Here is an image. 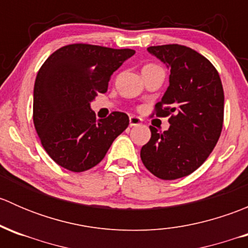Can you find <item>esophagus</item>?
I'll use <instances>...</instances> for the list:
<instances>
[{
	"label": "esophagus",
	"mask_w": 248,
	"mask_h": 248,
	"mask_svg": "<svg viewBox=\"0 0 248 248\" xmlns=\"http://www.w3.org/2000/svg\"><path fill=\"white\" fill-rule=\"evenodd\" d=\"M141 124V119L138 116H131L129 117V126L133 127V126H138V124Z\"/></svg>",
	"instance_id": "1"
}]
</instances>
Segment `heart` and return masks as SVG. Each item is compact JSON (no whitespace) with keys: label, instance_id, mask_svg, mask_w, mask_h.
<instances>
[{"label":"heart","instance_id":"obj_1","mask_svg":"<svg viewBox=\"0 0 248 248\" xmlns=\"http://www.w3.org/2000/svg\"><path fill=\"white\" fill-rule=\"evenodd\" d=\"M154 66H156V64H146V66H145L144 68H147V67H154Z\"/></svg>","mask_w":248,"mask_h":248}]
</instances>
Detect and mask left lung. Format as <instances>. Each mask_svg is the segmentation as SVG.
<instances>
[{
	"label": "left lung",
	"instance_id": "8db88e82",
	"mask_svg": "<svg viewBox=\"0 0 248 248\" xmlns=\"http://www.w3.org/2000/svg\"><path fill=\"white\" fill-rule=\"evenodd\" d=\"M170 67L169 86L151 116H169L168 131L150 126L151 139L141 147L146 169L162 180H176L199 168L221 136L224 92L214 64L180 44L147 47Z\"/></svg>",
	"mask_w": 248,
	"mask_h": 248
}]
</instances>
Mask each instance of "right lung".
Masks as SVG:
<instances>
[{"label": "right lung", "mask_w": 248, "mask_h": 248, "mask_svg": "<svg viewBox=\"0 0 248 248\" xmlns=\"http://www.w3.org/2000/svg\"><path fill=\"white\" fill-rule=\"evenodd\" d=\"M132 49L76 43L52 52L37 74L33 124L46 154L74 172L99 163L112 141L128 127L127 114L112 111L97 120L90 102L106 93L111 74Z\"/></svg>", "instance_id": "obj_1"}]
</instances>
